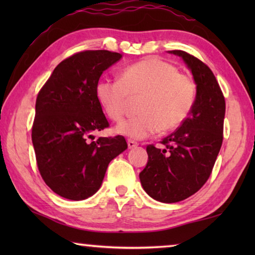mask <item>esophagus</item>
I'll use <instances>...</instances> for the list:
<instances>
[{"instance_id":"34e87169","label":"esophagus","mask_w":255,"mask_h":255,"mask_svg":"<svg viewBox=\"0 0 255 255\" xmlns=\"http://www.w3.org/2000/svg\"><path fill=\"white\" fill-rule=\"evenodd\" d=\"M127 144H128V148H135V147H137V146H138L137 141L132 140V139H128L127 140Z\"/></svg>"}]
</instances>
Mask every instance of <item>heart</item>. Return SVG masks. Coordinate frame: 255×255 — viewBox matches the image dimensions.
<instances>
[{
  "label": "heart",
  "mask_w": 255,
  "mask_h": 255,
  "mask_svg": "<svg viewBox=\"0 0 255 255\" xmlns=\"http://www.w3.org/2000/svg\"><path fill=\"white\" fill-rule=\"evenodd\" d=\"M196 93L191 77L179 73L173 64L155 57L125 67L119 80L101 79L96 85L97 100L114 122L124 118L129 98L140 97L139 115L116 127L117 132L135 139L180 127L191 114Z\"/></svg>",
  "instance_id": "obj_1"
}]
</instances>
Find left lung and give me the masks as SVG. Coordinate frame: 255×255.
Listing matches in <instances>:
<instances>
[{
    "label": "left lung",
    "mask_w": 255,
    "mask_h": 255,
    "mask_svg": "<svg viewBox=\"0 0 255 255\" xmlns=\"http://www.w3.org/2000/svg\"><path fill=\"white\" fill-rule=\"evenodd\" d=\"M182 57L197 85L196 102L187 120L164 138V148L146 147L148 161L139 173L140 183L153 199L173 204L196 193L213 171L223 143L225 98L210 68L183 50Z\"/></svg>",
    "instance_id": "8db88e82"
}]
</instances>
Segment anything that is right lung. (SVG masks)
Returning a JSON list of instances; mask_svg holds the SVG:
<instances>
[{"mask_svg": "<svg viewBox=\"0 0 255 255\" xmlns=\"http://www.w3.org/2000/svg\"><path fill=\"white\" fill-rule=\"evenodd\" d=\"M122 57L109 50L80 51L60 62L38 93L31 133L38 170L66 199L94 195L111 159L128 146L123 136L89 140L93 131L109 127L96 85Z\"/></svg>", "mask_w": 255, "mask_h": 255, "instance_id": "add662e5", "label": "right lung"}]
</instances>
